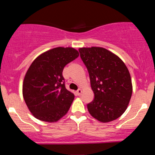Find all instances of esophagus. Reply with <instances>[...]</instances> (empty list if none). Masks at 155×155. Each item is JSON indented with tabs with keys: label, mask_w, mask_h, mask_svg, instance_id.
Returning a JSON list of instances; mask_svg holds the SVG:
<instances>
[{
	"label": "esophagus",
	"mask_w": 155,
	"mask_h": 155,
	"mask_svg": "<svg viewBox=\"0 0 155 155\" xmlns=\"http://www.w3.org/2000/svg\"><path fill=\"white\" fill-rule=\"evenodd\" d=\"M76 94H77L78 96H80L82 94V90H80V89H79V90H78L77 91H76Z\"/></svg>",
	"instance_id": "esophagus-1"
}]
</instances>
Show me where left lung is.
<instances>
[{"instance_id":"left-lung-1","label":"left lung","mask_w":155,"mask_h":155,"mask_svg":"<svg viewBox=\"0 0 155 155\" xmlns=\"http://www.w3.org/2000/svg\"><path fill=\"white\" fill-rule=\"evenodd\" d=\"M79 52L94 94V100L87 104L90 114L103 123L120 117L128 107L133 92L126 65L104 48H81Z\"/></svg>"}]
</instances>
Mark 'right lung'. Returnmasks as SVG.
I'll return each mask as SVG.
<instances>
[{
    "label": "right lung",
    "mask_w": 155,
    "mask_h": 155,
    "mask_svg": "<svg viewBox=\"0 0 155 155\" xmlns=\"http://www.w3.org/2000/svg\"><path fill=\"white\" fill-rule=\"evenodd\" d=\"M78 56L73 48L57 47L41 54L31 64L25 75L22 94L37 119L56 122L69 110L75 96L65 88L63 71Z\"/></svg>",
    "instance_id": "1"
}]
</instances>
